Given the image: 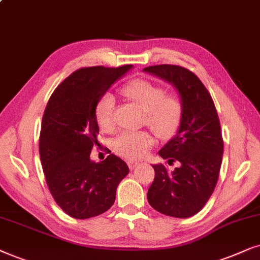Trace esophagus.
<instances>
[{
  "label": "esophagus",
  "instance_id": "obj_1",
  "mask_svg": "<svg viewBox=\"0 0 260 260\" xmlns=\"http://www.w3.org/2000/svg\"><path fill=\"white\" fill-rule=\"evenodd\" d=\"M140 162L139 161H136V160H129L128 161V166H129V169L131 170H132V169H134V168H137L138 165H139Z\"/></svg>",
  "mask_w": 260,
  "mask_h": 260
}]
</instances>
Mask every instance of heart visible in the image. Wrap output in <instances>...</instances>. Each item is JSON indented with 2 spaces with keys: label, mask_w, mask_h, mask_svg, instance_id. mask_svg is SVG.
Masks as SVG:
<instances>
[{
  "label": "heart",
  "mask_w": 260,
  "mask_h": 260,
  "mask_svg": "<svg viewBox=\"0 0 260 260\" xmlns=\"http://www.w3.org/2000/svg\"><path fill=\"white\" fill-rule=\"evenodd\" d=\"M124 98L136 103L145 112V123L160 139L174 137L182 123L184 105L177 94H165L162 86L147 79H133L121 89ZM115 100L110 94L103 95L96 107V120L105 132L114 129ZM154 145L150 132H124L115 140V150L128 159H139L146 155Z\"/></svg>",
  "instance_id": "heart-1"
}]
</instances>
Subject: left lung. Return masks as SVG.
<instances>
[{
  "label": "left lung",
  "mask_w": 260,
  "mask_h": 260,
  "mask_svg": "<svg viewBox=\"0 0 260 260\" xmlns=\"http://www.w3.org/2000/svg\"><path fill=\"white\" fill-rule=\"evenodd\" d=\"M144 71L171 83L184 105L177 134L159 151L169 165L178 161L179 166L169 171L161 162L152 165L155 175L147 200L157 212L185 219L205 207L219 179L223 153L220 120L212 96L193 72L170 64Z\"/></svg>",
  "instance_id": "8db88e82"
}]
</instances>
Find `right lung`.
I'll return each mask as SVG.
<instances>
[{
  "instance_id": "obj_1",
  "label": "right lung",
  "mask_w": 260,
  "mask_h": 260,
  "mask_svg": "<svg viewBox=\"0 0 260 260\" xmlns=\"http://www.w3.org/2000/svg\"><path fill=\"white\" fill-rule=\"evenodd\" d=\"M131 69H79L55 88L45 108L39 138L45 178L57 205L75 219L107 212L114 205L117 185L129 172L115 154L95 162L90 153L100 146L96 106Z\"/></svg>"
}]
</instances>
